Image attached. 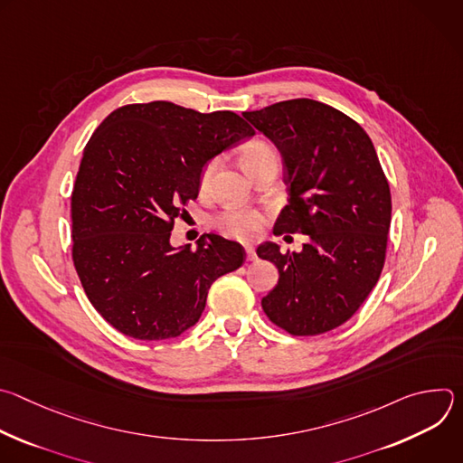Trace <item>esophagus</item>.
<instances>
[{"label": "esophagus", "mask_w": 463, "mask_h": 463, "mask_svg": "<svg viewBox=\"0 0 463 463\" xmlns=\"http://www.w3.org/2000/svg\"><path fill=\"white\" fill-rule=\"evenodd\" d=\"M245 258H247V261H254L256 260V252H254L252 245H245Z\"/></svg>", "instance_id": "34e87169"}]
</instances>
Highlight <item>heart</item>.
Returning a JSON list of instances; mask_svg holds the SVG:
<instances>
[{
	"mask_svg": "<svg viewBox=\"0 0 463 463\" xmlns=\"http://www.w3.org/2000/svg\"><path fill=\"white\" fill-rule=\"evenodd\" d=\"M243 165L249 170L250 166L268 161V159H277L275 150L266 145V143H252L245 146L243 150ZM220 168V157H213L205 163L202 174H200V186L209 188L216 172ZM263 225H266V216H263L260 211L252 209H225L214 218V227L222 231L229 238H236L241 241H252L260 236Z\"/></svg>",
	"mask_w": 463,
	"mask_h": 463,
	"instance_id": "obj_1",
	"label": "heart"
}]
</instances>
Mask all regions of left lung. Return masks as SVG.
<instances>
[{"instance_id":"1","label":"left lung","mask_w":463,"mask_h":463,"mask_svg":"<svg viewBox=\"0 0 463 463\" xmlns=\"http://www.w3.org/2000/svg\"><path fill=\"white\" fill-rule=\"evenodd\" d=\"M243 117L282 154L289 203L275 234L306 236L300 252L256 249L280 275L261 307L291 335L326 334L363 306L381 277L392 214L386 175L366 131L332 106L293 99Z\"/></svg>"}]
</instances>
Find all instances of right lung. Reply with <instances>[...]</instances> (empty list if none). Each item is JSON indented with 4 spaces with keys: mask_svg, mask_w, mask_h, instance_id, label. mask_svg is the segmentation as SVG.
I'll return each mask as SVG.
<instances>
[{
    "mask_svg": "<svg viewBox=\"0 0 463 463\" xmlns=\"http://www.w3.org/2000/svg\"><path fill=\"white\" fill-rule=\"evenodd\" d=\"M250 136L232 111L166 100L117 108L93 131L71 192V254L90 302L120 334L181 335L211 286L245 261L243 247L218 234L175 250L170 231L197 197L203 165Z\"/></svg>",
    "mask_w": 463,
    "mask_h": 463,
    "instance_id": "right-lung-1",
    "label": "right lung"
}]
</instances>
